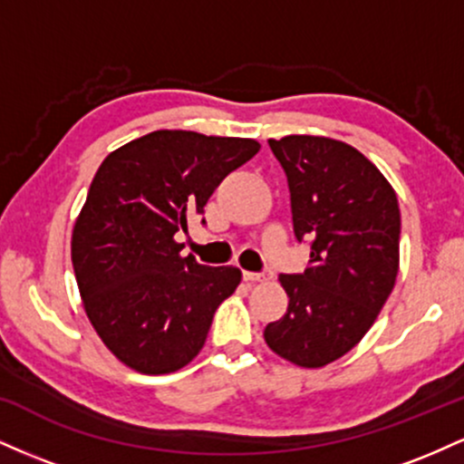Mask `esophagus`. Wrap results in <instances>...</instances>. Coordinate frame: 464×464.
I'll return each mask as SVG.
<instances>
[{
	"instance_id": "34e87169",
	"label": "esophagus",
	"mask_w": 464,
	"mask_h": 464,
	"mask_svg": "<svg viewBox=\"0 0 464 464\" xmlns=\"http://www.w3.org/2000/svg\"><path fill=\"white\" fill-rule=\"evenodd\" d=\"M242 276L246 284H262V281L270 279V275H266V273H246V270H244Z\"/></svg>"
}]
</instances>
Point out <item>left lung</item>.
I'll list each match as a JSON object with an SVG mask.
<instances>
[{
	"label": "left lung",
	"mask_w": 464,
	"mask_h": 464,
	"mask_svg": "<svg viewBox=\"0 0 464 464\" xmlns=\"http://www.w3.org/2000/svg\"><path fill=\"white\" fill-rule=\"evenodd\" d=\"M290 185L292 222L307 239L310 266L281 275L284 318L264 340L279 358L321 369L364 338L399 273V202L392 185L360 150L332 137L268 140Z\"/></svg>",
	"instance_id": "left-lung-1"
}]
</instances>
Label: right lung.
I'll list each match as a JSON object with an SVG mask.
<instances>
[{"instance_id": "add662e5", "label": "right lung", "mask_w": 464, "mask_h": 464, "mask_svg": "<svg viewBox=\"0 0 464 464\" xmlns=\"http://www.w3.org/2000/svg\"><path fill=\"white\" fill-rule=\"evenodd\" d=\"M257 152L259 141L244 137L154 130L117 148L95 172L73 225L72 264L95 334L129 369L165 375L200 353L242 273L183 257L177 233Z\"/></svg>"}]
</instances>
